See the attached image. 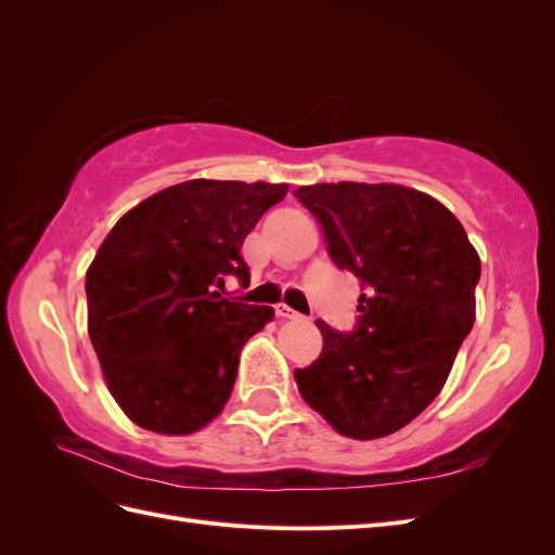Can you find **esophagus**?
Masks as SVG:
<instances>
[{"label": "esophagus", "instance_id": "obj_1", "mask_svg": "<svg viewBox=\"0 0 555 555\" xmlns=\"http://www.w3.org/2000/svg\"><path fill=\"white\" fill-rule=\"evenodd\" d=\"M275 314H278V317H284V319H300V312H296V310L289 308L287 304L275 306Z\"/></svg>", "mask_w": 555, "mask_h": 555}]
</instances>
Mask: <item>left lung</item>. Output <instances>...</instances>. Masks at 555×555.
Returning a JSON list of instances; mask_svg holds the SVG:
<instances>
[{"mask_svg": "<svg viewBox=\"0 0 555 555\" xmlns=\"http://www.w3.org/2000/svg\"><path fill=\"white\" fill-rule=\"evenodd\" d=\"M294 194L365 292L354 331L317 319L324 347L296 367L298 391L340 435L384 438L442 391L475 324L479 255L440 201L402 184L319 182Z\"/></svg>", "mask_w": 555, "mask_h": 555, "instance_id": "8db88e82", "label": "left lung"}]
</instances>
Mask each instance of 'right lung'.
Here are the masks:
<instances>
[{
  "label": "right lung",
  "mask_w": 555,
  "mask_h": 555,
  "mask_svg": "<svg viewBox=\"0 0 555 555\" xmlns=\"http://www.w3.org/2000/svg\"><path fill=\"white\" fill-rule=\"evenodd\" d=\"M287 184L196 178L122 215L86 275L88 333L117 405L145 430L190 435L222 412L243 345L273 308L222 298L243 241Z\"/></svg>",
  "instance_id": "right-lung-1"
}]
</instances>
